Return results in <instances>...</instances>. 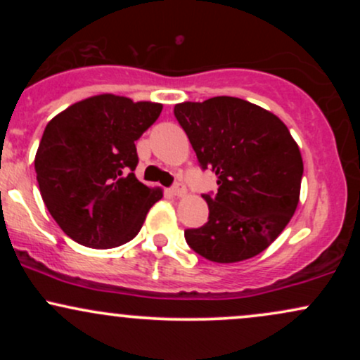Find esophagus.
Wrapping results in <instances>:
<instances>
[{"mask_svg": "<svg viewBox=\"0 0 360 360\" xmlns=\"http://www.w3.org/2000/svg\"><path fill=\"white\" fill-rule=\"evenodd\" d=\"M171 193L176 194V196H184V194H186V186L183 183H176L171 188Z\"/></svg>", "mask_w": 360, "mask_h": 360, "instance_id": "esophagus-1", "label": "esophagus"}]
</instances>
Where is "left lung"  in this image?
Returning <instances> with one entry per match:
<instances>
[{"label":"left lung","instance_id":"left-lung-1","mask_svg":"<svg viewBox=\"0 0 360 360\" xmlns=\"http://www.w3.org/2000/svg\"><path fill=\"white\" fill-rule=\"evenodd\" d=\"M174 115L201 169L218 177V193L203 194L208 221L184 230L188 245L220 264L266 250L300 201L303 159L288 127L271 111L232 96L179 103Z\"/></svg>","mask_w":360,"mask_h":360}]
</instances>
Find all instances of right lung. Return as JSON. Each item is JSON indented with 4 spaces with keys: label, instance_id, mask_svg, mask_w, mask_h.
Segmentation results:
<instances>
[{
    "label": "right lung",
    "instance_id": "add662e5",
    "mask_svg": "<svg viewBox=\"0 0 360 360\" xmlns=\"http://www.w3.org/2000/svg\"><path fill=\"white\" fill-rule=\"evenodd\" d=\"M160 111V103L98 94L47 123L35 155L37 181L49 213L74 242L113 249L140 232L162 191L135 177V140Z\"/></svg>",
    "mask_w": 360,
    "mask_h": 360
}]
</instances>
